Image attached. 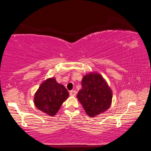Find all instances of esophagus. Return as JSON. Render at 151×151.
Returning <instances> with one entry per match:
<instances>
[{"mask_svg":"<svg viewBox=\"0 0 151 151\" xmlns=\"http://www.w3.org/2000/svg\"><path fill=\"white\" fill-rule=\"evenodd\" d=\"M76 94V92L75 91H70V96H75Z\"/></svg>","mask_w":151,"mask_h":151,"instance_id":"esophagus-1","label":"esophagus"}]
</instances>
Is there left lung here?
Listing matches in <instances>:
<instances>
[{
	"instance_id": "obj_1",
	"label": "left lung",
	"mask_w": 151,
	"mask_h": 151,
	"mask_svg": "<svg viewBox=\"0 0 151 151\" xmlns=\"http://www.w3.org/2000/svg\"><path fill=\"white\" fill-rule=\"evenodd\" d=\"M82 88L77 98L88 116L94 117L109 109L112 101V92L101 75L91 73L84 76Z\"/></svg>"
}]
</instances>
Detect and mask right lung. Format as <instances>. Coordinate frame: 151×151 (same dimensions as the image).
<instances>
[{
	"label": "right lung",
	"instance_id": "add662e5",
	"mask_svg": "<svg viewBox=\"0 0 151 151\" xmlns=\"http://www.w3.org/2000/svg\"><path fill=\"white\" fill-rule=\"evenodd\" d=\"M69 96L68 91L55 78L46 80L40 85L35 95V104L40 111L48 115L54 116Z\"/></svg>",
	"mask_w": 151,
	"mask_h": 151
}]
</instances>
